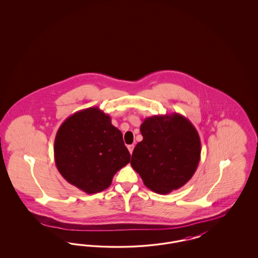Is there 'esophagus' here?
Returning <instances> with one entry per match:
<instances>
[{
  "label": "esophagus",
  "mask_w": 258,
  "mask_h": 258,
  "mask_svg": "<svg viewBox=\"0 0 258 258\" xmlns=\"http://www.w3.org/2000/svg\"><path fill=\"white\" fill-rule=\"evenodd\" d=\"M127 149H128L130 153H131V154H133V152H134V149H135V145H134V144H132V145H128V146H127Z\"/></svg>",
  "instance_id": "esophagus-1"
}]
</instances>
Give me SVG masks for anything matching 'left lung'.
Segmentation results:
<instances>
[{"instance_id":"obj_1","label":"left lung","mask_w":258,"mask_h":258,"mask_svg":"<svg viewBox=\"0 0 258 258\" xmlns=\"http://www.w3.org/2000/svg\"><path fill=\"white\" fill-rule=\"evenodd\" d=\"M140 132L143 140L135 146L131 164L148 188L167 195L186 184L200 161L201 143L195 125L172 113L146 118Z\"/></svg>"}]
</instances>
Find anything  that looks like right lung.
I'll list each match as a JSON object with an SVG mask.
<instances>
[{
    "instance_id": "add662e5",
    "label": "right lung",
    "mask_w": 258,
    "mask_h": 258,
    "mask_svg": "<svg viewBox=\"0 0 258 258\" xmlns=\"http://www.w3.org/2000/svg\"><path fill=\"white\" fill-rule=\"evenodd\" d=\"M55 163L63 179L88 195L106 189L131 154L122 133L98 107L75 112L59 127L54 143Z\"/></svg>"
}]
</instances>
